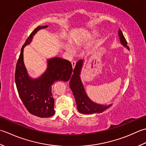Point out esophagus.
Masks as SVG:
<instances>
[{
    "instance_id": "34e87169",
    "label": "esophagus",
    "mask_w": 146,
    "mask_h": 146,
    "mask_svg": "<svg viewBox=\"0 0 146 146\" xmlns=\"http://www.w3.org/2000/svg\"><path fill=\"white\" fill-rule=\"evenodd\" d=\"M76 64V61H72V65L73 69H74V67H75Z\"/></svg>"
}]
</instances>
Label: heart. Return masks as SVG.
I'll use <instances>...</instances> for the list:
<instances>
[{"instance_id": "obj_1", "label": "heart", "mask_w": 146, "mask_h": 146, "mask_svg": "<svg viewBox=\"0 0 146 146\" xmlns=\"http://www.w3.org/2000/svg\"><path fill=\"white\" fill-rule=\"evenodd\" d=\"M93 34H94V33H93ZM66 48L68 50V51L70 52H74V49L73 48L72 45H71L70 44H66Z\"/></svg>"}]
</instances>
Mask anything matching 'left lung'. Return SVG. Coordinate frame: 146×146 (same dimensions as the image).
<instances>
[{"label":"left lung","mask_w":146,"mask_h":146,"mask_svg":"<svg viewBox=\"0 0 146 146\" xmlns=\"http://www.w3.org/2000/svg\"><path fill=\"white\" fill-rule=\"evenodd\" d=\"M118 35L120 39V43L122 45L129 50V46H127V42L122 32L119 29ZM84 64V60H80L77 62L75 68L73 70V74L71 77L69 82V86L72 90L74 96L75 98L77 109L82 114H93L95 113H102L110 107L112 104L110 105H101L93 102L88 96L84 85L81 79V72Z\"/></svg>","instance_id":"1"}]
</instances>
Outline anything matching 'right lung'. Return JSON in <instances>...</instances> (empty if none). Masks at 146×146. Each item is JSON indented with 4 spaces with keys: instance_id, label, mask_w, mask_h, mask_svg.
I'll return each instance as SVG.
<instances>
[{
    "instance_id": "1",
    "label": "right lung",
    "mask_w": 146,
    "mask_h": 146,
    "mask_svg": "<svg viewBox=\"0 0 146 146\" xmlns=\"http://www.w3.org/2000/svg\"><path fill=\"white\" fill-rule=\"evenodd\" d=\"M47 25L38 26L33 31L21 48L15 72V82L21 100L31 114L38 117H50L55 114L54 99L52 93L53 83L67 82L72 72V66L69 60L58 56L47 59V67L37 78L29 75L24 63V48L30 44L35 35Z\"/></svg>"
}]
</instances>
